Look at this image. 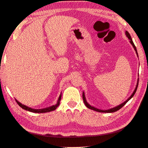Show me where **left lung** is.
Returning a JSON list of instances; mask_svg holds the SVG:
<instances>
[{
    "label": "left lung",
    "instance_id": "left-lung-1",
    "mask_svg": "<svg viewBox=\"0 0 148 148\" xmlns=\"http://www.w3.org/2000/svg\"><path fill=\"white\" fill-rule=\"evenodd\" d=\"M125 34H126V36H127V37H128V39L130 40V42H131V44L133 45V48H134V49H135V50L136 51V54H137V56H138L137 50H136V47L135 46V45H134V43H133V41H132V39H131V36H130V33H129V32H128L127 31H126V32H125ZM138 85V80L137 85H136V88H135V90H134V92H133L132 95H131V96H130V98H129L127 99V100H126L125 101L123 102V103H122V104H120V106H117V107H114V108L110 109H108V110H101V109H97V108H95V107H92V106H90V105L87 103V101H86V100H85V94H84V92H83V102H84V103H85V105L86 106V107H88V108L90 109L94 110V111H98V112H116V111H119V109H120L121 108H122V107L123 106H124V105H125L126 103H127V102L129 100H130V99H131V98H132L134 95H135V92H136V90H137Z\"/></svg>",
    "mask_w": 148,
    "mask_h": 148
}]
</instances>
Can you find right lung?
Listing matches in <instances>:
<instances>
[{
  "instance_id": "add662e5",
  "label": "right lung",
  "mask_w": 148,
  "mask_h": 148,
  "mask_svg": "<svg viewBox=\"0 0 148 148\" xmlns=\"http://www.w3.org/2000/svg\"><path fill=\"white\" fill-rule=\"evenodd\" d=\"M61 98V95L60 96V98H59V99H58V101L57 102V103H56L55 106H52L51 107H47V108H45V109H34L29 108V107H28L27 106H24V105L21 104L20 102H18L17 100H15V101H16V102H17L18 106H19L21 107V108H23V109H25V110H26V111L33 112H37V113H43V112H48L54 111L55 109H56V108H57V107L59 106H60Z\"/></svg>"
}]
</instances>
